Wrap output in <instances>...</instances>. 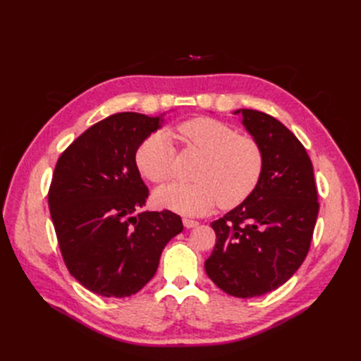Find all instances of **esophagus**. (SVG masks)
Segmentation results:
<instances>
[{"label":"esophagus","instance_id":"1","mask_svg":"<svg viewBox=\"0 0 361 361\" xmlns=\"http://www.w3.org/2000/svg\"><path fill=\"white\" fill-rule=\"evenodd\" d=\"M183 226L187 227V228H192V227H197L199 226V221L190 220V218H183Z\"/></svg>","mask_w":361,"mask_h":361}]
</instances>
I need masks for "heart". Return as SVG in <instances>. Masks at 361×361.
Listing matches in <instances>:
<instances>
[{"label":"heart","instance_id":"1","mask_svg":"<svg viewBox=\"0 0 361 361\" xmlns=\"http://www.w3.org/2000/svg\"><path fill=\"white\" fill-rule=\"evenodd\" d=\"M185 145L204 155L195 183L170 182L155 191V203L182 215H203L218 204L224 209L243 203L256 188L264 154L253 138L238 135L220 120L197 117L178 126ZM176 147L167 133L150 134L137 149V167L147 180L161 183L171 176Z\"/></svg>","mask_w":361,"mask_h":361}]
</instances>
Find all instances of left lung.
<instances>
[{"label":"left lung","mask_w":361,"mask_h":361,"mask_svg":"<svg viewBox=\"0 0 361 361\" xmlns=\"http://www.w3.org/2000/svg\"><path fill=\"white\" fill-rule=\"evenodd\" d=\"M260 146L264 169L256 188L212 221L216 244L206 274L226 293L253 298L286 283L309 253L319 212L313 166L300 140L269 114L236 110Z\"/></svg>","instance_id":"8db88e82"}]
</instances>
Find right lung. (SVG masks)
<instances>
[{"instance_id":"add662e5","label":"right lung","mask_w":361,"mask_h":361,"mask_svg":"<svg viewBox=\"0 0 361 361\" xmlns=\"http://www.w3.org/2000/svg\"><path fill=\"white\" fill-rule=\"evenodd\" d=\"M164 114L117 113L63 152L48 194L61 256L84 288L106 298L137 293L155 276L164 247L183 231L170 211H143L149 190L137 149Z\"/></svg>"}]
</instances>
